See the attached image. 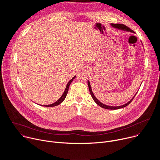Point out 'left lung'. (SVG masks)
I'll use <instances>...</instances> for the list:
<instances>
[{
  "instance_id": "8db88e82",
  "label": "left lung",
  "mask_w": 160,
  "mask_h": 160,
  "mask_svg": "<svg viewBox=\"0 0 160 160\" xmlns=\"http://www.w3.org/2000/svg\"><path fill=\"white\" fill-rule=\"evenodd\" d=\"M111 25L112 27L115 28H117V29H119V30H124V31H127V32H132V33H134V32H133L132 30H131V29L129 28L128 27H127V26H125V25H123V24H118H118H114V23H111ZM88 89H89V91H90V94H91V96H92V99H94V101H95V102H96L98 105H99V106H101V108H104V109H120V108H125V107H126L127 106H128V105L132 102V101L133 100V99L134 98V97H135V95H136V94H135V95L133 97V98H132L131 100H130L127 103H126V104H123V105L118 106H108V105H106V104L102 103L101 102H100V101L95 97L94 94H93L92 88H91L90 83V82H89L88 80ZM136 94H137V93H136Z\"/></svg>"
}]
</instances>
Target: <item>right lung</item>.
<instances>
[{"label":"right lung","instance_id":"add662e5","mask_svg":"<svg viewBox=\"0 0 160 160\" xmlns=\"http://www.w3.org/2000/svg\"><path fill=\"white\" fill-rule=\"evenodd\" d=\"M75 77H76V76H75L74 77H73L72 79H71L69 82H68V84H67V85H66V88H65V90H64V92H63L62 95L61 96V97L56 102H55L54 103L51 104L44 105L43 106H46V107H53V106H58V105L60 104L65 99V98H66V95H67V94H68V88H69L70 85L71 84V83L73 82V79H75ZM41 106H42V105H41Z\"/></svg>","mask_w":160,"mask_h":160}]
</instances>
